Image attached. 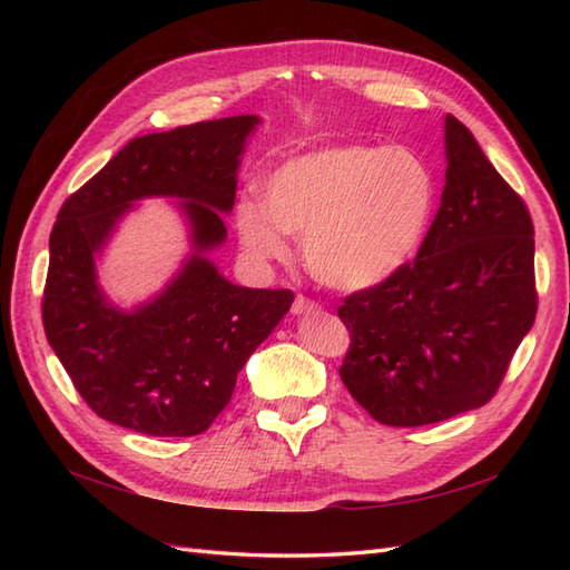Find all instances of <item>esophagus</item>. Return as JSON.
<instances>
[{
  "mask_svg": "<svg viewBox=\"0 0 570 570\" xmlns=\"http://www.w3.org/2000/svg\"><path fill=\"white\" fill-rule=\"evenodd\" d=\"M292 313L294 316H311V313H321V306L316 304V301H311L306 296H296Z\"/></svg>",
  "mask_w": 570,
  "mask_h": 570,
  "instance_id": "1",
  "label": "esophagus"
}]
</instances>
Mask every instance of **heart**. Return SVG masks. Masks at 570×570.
<instances>
[{"instance_id": "b5f03b06", "label": "heart", "mask_w": 570, "mask_h": 570, "mask_svg": "<svg viewBox=\"0 0 570 570\" xmlns=\"http://www.w3.org/2000/svg\"><path fill=\"white\" fill-rule=\"evenodd\" d=\"M435 196V176L416 151L337 144L276 166L264 180V203H237L235 227L252 259H284L286 233L298 235L323 286L370 292L414 257Z\"/></svg>"}]
</instances>
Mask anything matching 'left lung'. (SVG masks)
I'll use <instances>...</instances> for the list:
<instances>
[{"label": "left lung", "mask_w": 570, "mask_h": 570, "mask_svg": "<svg viewBox=\"0 0 570 570\" xmlns=\"http://www.w3.org/2000/svg\"><path fill=\"white\" fill-rule=\"evenodd\" d=\"M441 208L414 262L345 298L341 380L386 426L488 404L537 318L534 225L472 131L445 117Z\"/></svg>", "instance_id": "left-lung-1"}]
</instances>
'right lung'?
<instances>
[{"instance_id": "obj_1", "label": "right lung", "mask_w": 570, "mask_h": 570, "mask_svg": "<svg viewBox=\"0 0 570 570\" xmlns=\"http://www.w3.org/2000/svg\"><path fill=\"white\" fill-rule=\"evenodd\" d=\"M259 122L237 115L131 139L58 210L43 331L100 419L159 439L203 433L292 308L288 288L237 286L208 259L227 237L242 154ZM144 197L175 200L191 252L159 295L119 309L97 284V259Z\"/></svg>"}]
</instances>
